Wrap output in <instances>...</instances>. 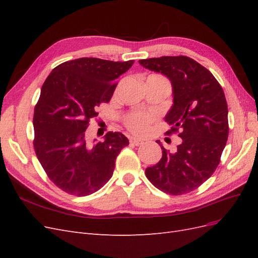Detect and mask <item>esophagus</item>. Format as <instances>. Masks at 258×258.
Returning a JSON list of instances; mask_svg holds the SVG:
<instances>
[{
    "instance_id": "34e87169",
    "label": "esophagus",
    "mask_w": 258,
    "mask_h": 258,
    "mask_svg": "<svg viewBox=\"0 0 258 258\" xmlns=\"http://www.w3.org/2000/svg\"><path fill=\"white\" fill-rule=\"evenodd\" d=\"M130 143L134 144V145L139 146V145L143 144V141H142V140H140V139L136 138V137H131V138H130Z\"/></svg>"
}]
</instances>
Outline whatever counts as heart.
I'll list each match as a JSON object with an SVG mask.
<instances>
[{
    "label": "heart",
    "mask_w": 258,
    "mask_h": 258,
    "mask_svg": "<svg viewBox=\"0 0 258 258\" xmlns=\"http://www.w3.org/2000/svg\"><path fill=\"white\" fill-rule=\"evenodd\" d=\"M154 119L155 116L153 114L135 112L127 116V118L124 119V123L131 132L139 136H143L150 130V126Z\"/></svg>",
    "instance_id": "b5f03b06"
}]
</instances>
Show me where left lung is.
Instances as JSON below:
<instances>
[{"label":"left lung","mask_w":258,"mask_h":258,"mask_svg":"<svg viewBox=\"0 0 258 258\" xmlns=\"http://www.w3.org/2000/svg\"><path fill=\"white\" fill-rule=\"evenodd\" d=\"M140 64L166 75L172 84L173 105L165 117L182 142L145 170L146 177L161 191H192L214 173L228 139V107L222 86L208 69L186 56L140 60Z\"/></svg>","instance_id":"8db88e82"}]
</instances>
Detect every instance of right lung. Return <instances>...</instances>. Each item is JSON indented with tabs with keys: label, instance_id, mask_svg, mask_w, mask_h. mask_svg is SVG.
Instances as JSON below:
<instances>
[{
	"label": "right lung",
	"instance_id": "1",
	"mask_svg": "<svg viewBox=\"0 0 258 258\" xmlns=\"http://www.w3.org/2000/svg\"><path fill=\"white\" fill-rule=\"evenodd\" d=\"M135 60L80 58L54 68L44 82L34 108V151L50 181L74 196L99 190L113 175L115 161L129 145L120 132H107L103 142H89L86 129L107 103L117 79Z\"/></svg>",
	"mask_w": 258,
	"mask_h": 258
}]
</instances>
